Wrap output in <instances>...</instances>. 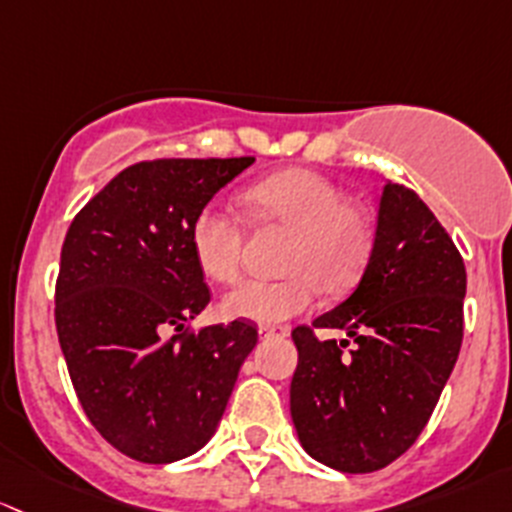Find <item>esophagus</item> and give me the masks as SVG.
I'll return each mask as SVG.
<instances>
[{"label":"esophagus","mask_w":512,"mask_h":512,"mask_svg":"<svg viewBox=\"0 0 512 512\" xmlns=\"http://www.w3.org/2000/svg\"><path fill=\"white\" fill-rule=\"evenodd\" d=\"M258 335L266 340V337H288L291 335V328L288 325H261L258 328Z\"/></svg>","instance_id":"esophagus-1"}]
</instances>
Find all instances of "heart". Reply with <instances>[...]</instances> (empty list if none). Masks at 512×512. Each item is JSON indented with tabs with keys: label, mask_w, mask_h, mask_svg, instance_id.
I'll return each instance as SVG.
<instances>
[{
	"label": "heart",
	"mask_w": 512,
	"mask_h": 512,
	"mask_svg": "<svg viewBox=\"0 0 512 512\" xmlns=\"http://www.w3.org/2000/svg\"><path fill=\"white\" fill-rule=\"evenodd\" d=\"M263 224L291 231L281 278H251L226 293L229 318L278 323L313 308L320 288L342 293L370 266L377 221L365 204L345 199L340 184L313 170H283L246 189ZM189 246L204 276L234 283L244 261V226L219 202H207L189 221Z\"/></svg>",
	"instance_id": "heart-1"
}]
</instances>
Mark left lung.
<instances>
[{
	"label": "left lung",
	"instance_id": "8db88e82",
	"mask_svg": "<svg viewBox=\"0 0 512 512\" xmlns=\"http://www.w3.org/2000/svg\"><path fill=\"white\" fill-rule=\"evenodd\" d=\"M463 295L466 266L449 231L414 189L384 184L357 288L293 330L291 416L315 461L372 473L419 439L458 360ZM315 327L345 329L348 340L318 341Z\"/></svg>",
	"mask_w": 512,
	"mask_h": 512
}]
</instances>
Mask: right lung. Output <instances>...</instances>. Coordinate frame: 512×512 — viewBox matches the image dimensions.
<instances>
[{
  "mask_svg": "<svg viewBox=\"0 0 512 512\" xmlns=\"http://www.w3.org/2000/svg\"><path fill=\"white\" fill-rule=\"evenodd\" d=\"M254 157L142 160L76 214L61 246L56 333L83 412L113 449L172 463L212 439L251 320L189 328L212 300L189 246V221Z\"/></svg>",
  "mask_w": 512,
  "mask_h": 512,
  "instance_id": "obj_1",
  "label": "right lung"
}]
</instances>
